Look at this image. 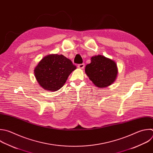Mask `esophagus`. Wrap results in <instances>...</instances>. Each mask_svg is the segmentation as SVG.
I'll list each match as a JSON object with an SVG mask.
<instances>
[{
	"mask_svg": "<svg viewBox=\"0 0 153 153\" xmlns=\"http://www.w3.org/2000/svg\"><path fill=\"white\" fill-rule=\"evenodd\" d=\"M78 68H80V69H83L84 67H85V64H79L77 65Z\"/></svg>",
	"mask_w": 153,
	"mask_h": 153,
	"instance_id": "34e87169",
	"label": "esophagus"
}]
</instances>
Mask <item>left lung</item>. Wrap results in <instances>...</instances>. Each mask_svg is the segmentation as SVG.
Here are the masks:
<instances>
[{
	"label": "left lung",
	"mask_w": 153,
	"mask_h": 153,
	"mask_svg": "<svg viewBox=\"0 0 153 153\" xmlns=\"http://www.w3.org/2000/svg\"><path fill=\"white\" fill-rule=\"evenodd\" d=\"M91 61L85 67V73L97 87L106 88L115 82L118 67L114 61L101 55L91 57Z\"/></svg>",
	"instance_id": "left-lung-1"
}]
</instances>
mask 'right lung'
I'll return each instance as SVG.
<instances>
[{"mask_svg": "<svg viewBox=\"0 0 153 153\" xmlns=\"http://www.w3.org/2000/svg\"><path fill=\"white\" fill-rule=\"evenodd\" d=\"M76 69V65L64 55L51 54L39 62L34 69V74L44 89L54 92L64 86L69 75Z\"/></svg>", "mask_w": 153, "mask_h": 153, "instance_id": "add662e5", "label": "right lung"}]
</instances>
